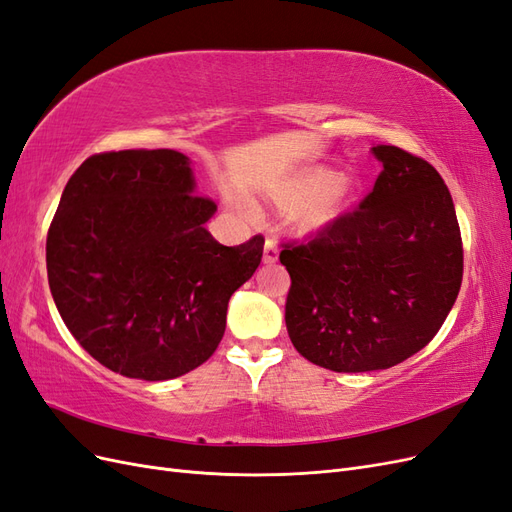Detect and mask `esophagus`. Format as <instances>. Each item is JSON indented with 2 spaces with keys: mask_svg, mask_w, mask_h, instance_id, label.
I'll return each mask as SVG.
<instances>
[{
  "mask_svg": "<svg viewBox=\"0 0 512 512\" xmlns=\"http://www.w3.org/2000/svg\"><path fill=\"white\" fill-rule=\"evenodd\" d=\"M277 258H280V250H277V243L273 239H267L265 241V256H262V260H265L267 265H271V262H275Z\"/></svg>",
  "mask_w": 512,
  "mask_h": 512,
  "instance_id": "1",
  "label": "esophagus"
}]
</instances>
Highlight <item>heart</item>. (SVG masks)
<instances>
[{
	"instance_id": "obj_1",
	"label": "heart",
	"mask_w": 512,
	"mask_h": 512,
	"mask_svg": "<svg viewBox=\"0 0 512 512\" xmlns=\"http://www.w3.org/2000/svg\"><path fill=\"white\" fill-rule=\"evenodd\" d=\"M322 187L325 188L324 191L321 190ZM318 189L321 192L309 198L303 209V215L309 224H322L331 220L333 215L344 207L350 194V183L346 179H335V175L329 173V170H316V173H312L303 181L299 188V196L314 194Z\"/></svg>"
}]
</instances>
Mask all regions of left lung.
Wrapping results in <instances>:
<instances>
[{"instance_id":"1","label":"left lung","mask_w":512,"mask_h":512,"mask_svg":"<svg viewBox=\"0 0 512 512\" xmlns=\"http://www.w3.org/2000/svg\"><path fill=\"white\" fill-rule=\"evenodd\" d=\"M371 156L382 170L363 203L280 252L290 342L339 374L389 369L425 348L463 277L457 213L438 170L393 145Z\"/></svg>"}]
</instances>
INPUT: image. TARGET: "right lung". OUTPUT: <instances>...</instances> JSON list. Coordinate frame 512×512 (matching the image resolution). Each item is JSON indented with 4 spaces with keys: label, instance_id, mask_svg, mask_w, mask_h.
<instances>
[{
    "label": "right lung",
    "instance_id": "obj_1",
    "mask_svg": "<svg viewBox=\"0 0 512 512\" xmlns=\"http://www.w3.org/2000/svg\"><path fill=\"white\" fill-rule=\"evenodd\" d=\"M218 205L194 194L173 149L106 151L66 183L46 237V271L66 327L126 378L170 380L220 346L228 301L260 265L265 237H211Z\"/></svg>",
    "mask_w": 512,
    "mask_h": 512
}]
</instances>
